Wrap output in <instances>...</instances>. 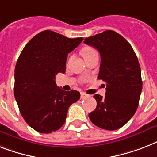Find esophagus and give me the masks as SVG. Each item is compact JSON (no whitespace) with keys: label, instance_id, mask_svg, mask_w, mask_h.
I'll return each instance as SVG.
<instances>
[{"label":"esophagus","instance_id":"obj_1","mask_svg":"<svg viewBox=\"0 0 157 157\" xmlns=\"http://www.w3.org/2000/svg\"><path fill=\"white\" fill-rule=\"evenodd\" d=\"M87 98H89V95H88V94H85V93H81V99Z\"/></svg>","mask_w":157,"mask_h":157}]
</instances>
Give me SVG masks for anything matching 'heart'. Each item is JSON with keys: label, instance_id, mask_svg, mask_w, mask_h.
Returning a JSON list of instances; mask_svg holds the SVG:
<instances>
[{"label": "heart", "instance_id": "1", "mask_svg": "<svg viewBox=\"0 0 157 157\" xmlns=\"http://www.w3.org/2000/svg\"><path fill=\"white\" fill-rule=\"evenodd\" d=\"M96 52L94 48H86L85 49L83 50V56H88V55H90L92 54L93 52Z\"/></svg>", "mask_w": 157, "mask_h": 157}]
</instances>
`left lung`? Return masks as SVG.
<instances>
[{
	"label": "left lung",
	"instance_id": "8db88e82",
	"mask_svg": "<svg viewBox=\"0 0 157 157\" xmlns=\"http://www.w3.org/2000/svg\"><path fill=\"white\" fill-rule=\"evenodd\" d=\"M84 43L100 53L98 79L106 86L105 97L94 96L97 107L89 117L97 127L117 130L133 117L138 108L143 87L138 59L131 44L114 30L86 38Z\"/></svg>",
	"mask_w": 157,
	"mask_h": 157
}]
</instances>
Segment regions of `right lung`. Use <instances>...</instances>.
Segmentation results:
<instances>
[{
  "label": "right lung",
  "mask_w": 157,
  "mask_h": 157,
  "mask_svg": "<svg viewBox=\"0 0 157 157\" xmlns=\"http://www.w3.org/2000/svg\"><path fill=\"white\" fill-rule=\"evenodd\" d=\"M82 40L44 30L33 37L19 56L14 97L21 116L36 132L47 134L59 129L70 105L80 99L78 91H64L55 80L57 73L65 72L67 54Z\"/></svg>",
  "instance_id": "right-lung-1"
}]
</instances>
